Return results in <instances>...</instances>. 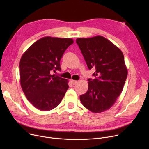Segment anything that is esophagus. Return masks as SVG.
Here are the masks:
<instances>
[{
	"mask_svg": "<svg viewBox=\"0 0 149 149\" xmlns=\"http://www.w3.org/2000/svg\"><path fill=\"white\" fill-rule=\"evenodd\" d=\"M71 83H72L73 84H76V83H77V81L74 80H71Z\"/></svg>",
	"mask_w": 149,
	"mask_h": 149,
	"instance_id": "1",
	"label": "esophagus"
}]
</instances>
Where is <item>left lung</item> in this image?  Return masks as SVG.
Listing matches in <instances>:
<instances>
[{"label": "left lung", "instance_id": "8db88e82", "mask_svg": "<svg viewBox=\"0 0 149 149\" xmlns=\"http://www.w3.org/2000/svg\"><path fill=\"white\" fill-rule=\"evenodd\" d=\"M89 69L95 68V79L88 80V89L80 96L83 105L93 113L108 110L121 94L127 76L122 51L105 37L97 36L76 40Z\"/></svg>", "mask_w": 149, "mask_h": 149}]
</instances>
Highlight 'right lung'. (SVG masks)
<instances>
[{
  "label": "right lung",
  "mask_w": 149,
  "mask_h": 149,
  "mask_svg": "<svg viewBox=\"0 0 149 149\" xmlns=\"http://www.w3.org/2000/svg\"><path fill=\"white\" fill-rule=\"evenodd\" d=\"M72 38L45 37L23 53L20 61V81L26 98L42 111L56 107L69 88L68 80L52 72L61 70L60 61Z\"/></svg>",
  "instance_id": "add662e5"
}]
</instances>
